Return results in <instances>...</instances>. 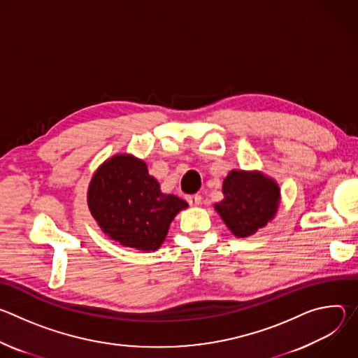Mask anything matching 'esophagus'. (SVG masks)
<instances>
[{
  "label": "esophagus",
  "instance_id": "34e87169",
  "mask_svg": "<svg viewBox=\"0 0 358 358\" xmlns=\"http://www.w3.org/2000/svg\"><path fill=\"white\" fill-rule=\"evenodd\" d=\"M187 202L189 203V206H192V207L199 206V203H201V195H198V194L187 195Z\"/></svg>",
  "mask_w": 358,
  "mask_h": 358
}]
</instances>
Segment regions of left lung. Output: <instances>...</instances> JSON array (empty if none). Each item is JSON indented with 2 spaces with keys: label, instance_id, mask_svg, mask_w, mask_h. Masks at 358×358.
Here are the masks:
<instances>
[{
  "label": "left lung",
  "instance_id": "1",
  "mask_svg": "<svg viewBox=\"0 0 358 358\" xmlns=\"http://www.w3.org/2000/svg\"><path fill=\"white\" fill-rule=\"evenodd\" d=\"M224 199L215 210L236 236H249L273 218L279 187L261 173L231 171L222 184Z\"/></svg>",
  "mask_w": 358,
  "mask_h": 358
}]
</instances>
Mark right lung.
<instances>
[{"instance_id":"obj_1","label":"right lung","mask_w":358,"mask_h":358,"mask_svg":"<svg viewBox=\"0 0 358 358\" xmlns=\"http://www.w3.org/2000/svg\"><path fill=\"white\" fill-rule=\"evenodd\" d=\"M87 203L93 218L113 241L138 250H156L174 217L188 203L163 194L144 162L115 156L94 173Z\"/></svg>"}]
</instances>
